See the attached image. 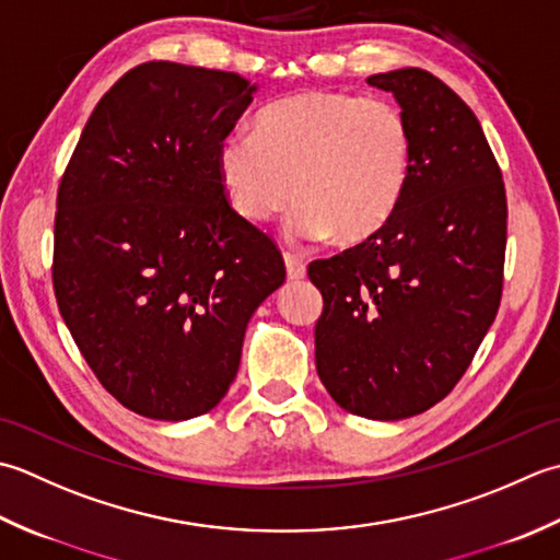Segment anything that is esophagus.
Returning a JSON list of instances; mask_svg holds the SVG:
<instances>
[{
	"mask_svg": "<svg viewBox=\"0 0 560 560\" xmlns=\"http://www.w3.org/2000/svg\"><path fill=\"white\" fill-rule=\"evenodd\" d=\"M284 268H288V278L290 280H302L306 276V266L304 260L292 254V250H284Z\"/></svg>",
	"mask_w": 560,
	"mask_h": 560,
	"instance_id": "obj_1",
	"label": "esophagus"
}]
</instances>
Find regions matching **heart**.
Returning a JSON list of instances; mask_svg holds the SVG:
<instances>
[{"label": "heart", "mask_w": 560, "mask_h": 560, "mask_svg": "<svg viewBox=\"0 0 560 560\" xmlns=\"http://www.w3.org/2000/svg\"><path fill=\"white\" fill-rule=\"evenodd\" d=\"M217 168L246 222L272 220L296 196L292 234L362 244L401 208L413 135L389 101L314 89L270 104L258 116V132L226 135Z\"/></svg>", "instance_id": "heart-1"}]
</instances>
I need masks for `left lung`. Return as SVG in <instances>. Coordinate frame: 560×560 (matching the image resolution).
I'll list each match as a JSON object with an SVG mask.
<instances>
[{
    "mask_svg": "<svg viewBox=\"0 0 560 560\" xmlns=\"http://www.w3.org/2000/svg\"><path fill=\"white\" fill-rule=\"evenodd\" d=\"M413 135L394 220L368 242L310 264L322 290L316 372L352 416L401 420L447 396L503 296L508 198L481 122L425 70L374 74Z\"/></svg>",
    "mask_w": 560,
    "mask_h": 560,
    "instance_id": "1",
    "label": "left lung"
}]
</instances>
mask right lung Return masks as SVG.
<instances>
[{"mask_svg": "<svg viewBox=\"0 0 560 560\" xmlns=\"http://www.w3.org/2000/svg\"><path fill=\"white\" fill-rule=\"evenodd\" d=\"M242 74L144 62L98 101L57 188L52 290L104 389L154 420L208 413L248 318L284 282L217 150L254 101Z\"/></svg>", "mask_w": 560, "mask_h": 560, "instance_id": "add662e5", "label": "right lung"}]
</instances>
